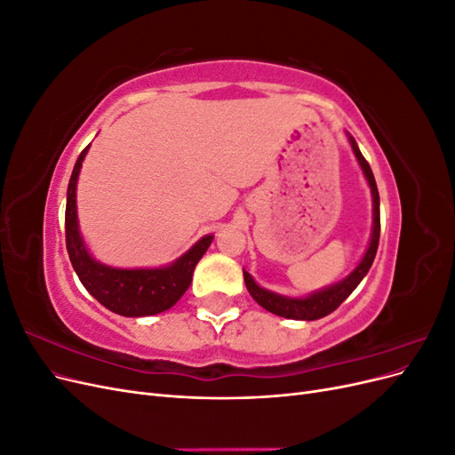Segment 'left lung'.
Here are the masks:
<instances>
[{
	"label": "left lung",
	"mask_w": 455,
	"mask_h": 455,
	"mask_svg": "<svg viewBox=\"0 0 455 455\" xmlns=\"http://www.w3.org/2000/svg\"><path fill=\"white\" fill-rule=\"evenodd\" d=\"M349 142H351V148L355 151L356 159H359V163H361V169L366 176V180L370 184L371 197H374V229H371V239L368 244V251H366L364 258L361 259V264L356 266V269L349 275L347 279H343L341 283H338L334 286H328V288H324V291L315 292L307 298H286V296H279V294H273L269 291H264V288L254 283V279L249 273L243 271L244 284H246V288H249L251 296L269 313L284 316V319H294V321L323 319V316L336 311L343 304V299H346L355 291V288L359 286V283L364 279V275L371 267V261H374V258H376L378 244H379V194H378V186H376L374 174H371L368 161L364 159L359 146H356L355 139H351V136H349Z\"/></svg>",
	"instance_id": "1"
}]
</instances>
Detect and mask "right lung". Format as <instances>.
<instances>
[{
	"label": "right lung",
	"mask_w": 455,
	"mask_h": 455,
	"mask_svg": "<svg viewBox=\"0 0 455 455\" xmlns=\"http://www.w3.org/2000/svg\"><path fill=\"white\" fill-rule=\"evenodd\" d=\"M87 149L89 146L79 154L68 184L64 222L68 256L79 281L106 309L123 316H146L171 309L189 288L194 269L211 246L212 235L203 237L172 266L161 269H116L92 259L81 241L76 211L77 176Z\"/></svg>",
	"instance_id": "add662e5"
}]
</instances>
